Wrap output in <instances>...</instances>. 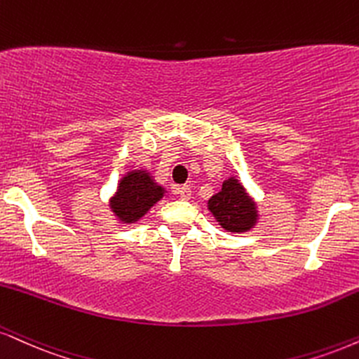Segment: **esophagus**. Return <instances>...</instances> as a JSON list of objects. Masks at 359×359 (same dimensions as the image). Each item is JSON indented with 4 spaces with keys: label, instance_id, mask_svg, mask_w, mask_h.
<instances>
[{
    "label": "esophagus",
    "instance_id": "34e87169",
    "mask_svg": "<svg viewBox=\"0 0 359 359\" xmlns=\"http://www.w3.org/2000/svg\"><path fill=\"white\" fill-rule=\"evenodd\" d=\"M176 194H178L181 200L187 201L191 198V189H189V187H180V188H176Z\"/></svg>",
    "mask_w": 359,
    "mask_h": 359
}]
</instances>
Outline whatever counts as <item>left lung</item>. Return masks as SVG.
<instances>
[{"instance_id":"obj_1","label":"left lung","mask_w":359,"mask_h":359,"mask_svg":"<svg viewBox=\"0 0 359 359\" xmlns=\"http://www.w3.org/2000/svg\"><path fill=\"white\" fill-rule=\"evenodd\" d=\"M208 210L224 231L246 233L258 223V206L236 176L223 181L221 191L208 200Z\"/></svg>"}]
</instances>
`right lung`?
I'll return each mask as SVG.
<instances>
[{
  "label": "right lung",
  "mask_w": 359,
  "mask_h": 359,
  "mask_svg": "<svg viewBox=\"0 0 359 359\" xmlns=\"http://www.w3.org/2000/svg\"><path fill=\"white\" fill-rule=\"evenodd\" d=\"M165 193L166 189L156 183L149 171H128L109 198V210L123 224L136 223L165 196Z\"/></svg>",
  "instance_id": "obj_1"
}]
</instances>
